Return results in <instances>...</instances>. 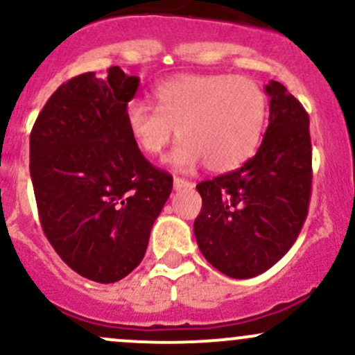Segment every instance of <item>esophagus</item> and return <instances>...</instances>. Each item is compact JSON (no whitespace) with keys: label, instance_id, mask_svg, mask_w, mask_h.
Masks as SVG:
<instances>
[{"label":"esophagus","instance_id":"34e87169","mask_svg":"<svg viewBox=\"0 0 355 355\" xmlns=\"http://www.w3.org/2000/svg\"><path fill=\"white\" fill-rule=\"evenodd\" d=\"M192 187H193L192 182H189V180H184V178H178V177H175V178H173V189H175V190H182V189H192Z\"/></svg>","mask_w":355,"mask_h":355}]
</instances>
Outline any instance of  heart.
Masks as SVG:
<instances>
[{"mask_svg": "<svg viewBox=\"0 0 355 355\" xmlns=\"http://www.w3.org/2000/svg\"><path fill=\"white\" fill-rule=\"evenodd\" d=\"M155 107L130 101L128 133L145 155L158 157L175 128L180 139L166 163L187 171L205 162L229 171L254 153L266 119V96L254 80L232 73H185L153 89Z\"/></svg>", "mask_w": 355, "mask_h": 355, "instance_id": "heart-1", "label": "heart"}]
</instances>
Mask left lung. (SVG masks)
<instances>
[{"label": "left lung", "instance_id": "8db88e82", "mask_svg": "<svg viewBox=\"0 0 355 355\" xmlns=\"http://www.w3.org/2000/svg\"><path fill=\"white\" fill-rule=\"evenodd\" d=\"M270 123L263 143L239 170L197 185L198 249L225 276L246 279L270 270L293 246L309 214L310 119L283 84L264 85Z\"/></svg>", "mask_w": 355, "mask_h": 355}]
</instances>
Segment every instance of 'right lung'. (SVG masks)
I'll use <instances>...</instances> for the list:
<instances>
[{"mask_svg": "<svg viewBox=\"0 0 355 355\" xmlns=\"http://www.w3.org/2000/svg\"><path fill=\"white\" fill-rule=\"evenodd\" d=\"M139 79L118 65L85 72L50 96L30 135L38 216L67 266L97 283L130 275L145 256L173 178L128 133L124 107Z\"/></svg>", "mask_w": 355, "mask_h": 355, "instance_id": "right-lung-1", "label": "right lung"}]
</instances>
